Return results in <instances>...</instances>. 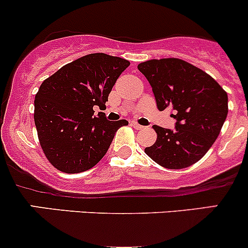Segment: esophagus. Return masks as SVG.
Here are the masks:
<instances>
[{"mask_svg": "<svg viewBox=\"0 0 248 248\" xmlns=\"http://www.w3.org/2000/svg\"><path fill=\"white\" fill-rule=\"evenodd\" d=\"M132 126H133L136 129H138V131H140V129H144V128H145L144 126H141V124H137V122H133V124H132Z\"/></svg>", "mask_w": 248, "mask_h": 248, "instance_id": "34e87169", "label": "esophagus"}]
</instances>
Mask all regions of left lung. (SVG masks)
I'll return each instance as SVG.
<instances>
[{
	"instance_id": "1",
	"label": "left lung",
	"mask_w": 248,
	"mask_h": 248,
	"mask_svg": "<svg viewBox=\"0 0 248 248\" xmlns=\"http://www.w3.org/2000/svg\"><path fill=\"white\" fill-rule=\"evenodd\" d=\"M150 82L157 108H170L175 128L154 126L157 140L145 154L159 166L184 169L209 151L228 114V96L218 82L180 59L150 60L138 64Z\"/></svg>"
}]
</instances>
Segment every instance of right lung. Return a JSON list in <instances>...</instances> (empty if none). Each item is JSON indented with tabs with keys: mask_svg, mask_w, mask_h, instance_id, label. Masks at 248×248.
<instances>
[{
	"mask_svg": "<svg viewBox=\"0 0 248 248\" xmlns=\"http://www.w3.org/2000/svg\"><path fill=\"white\" fill-rule=\"evenodd\" d=\"M129 66L121 57L97 52L66 64L44 80L34 98V124L47 161L76 174L96 166L126 120L109 121L93 108L106 104L112 86Z\"/></svg>",
	"mask_w": 248,
	"mask_h": 248,
	"instance_id": "obj_1",
	"label": "right lung"
}]
</instances>
